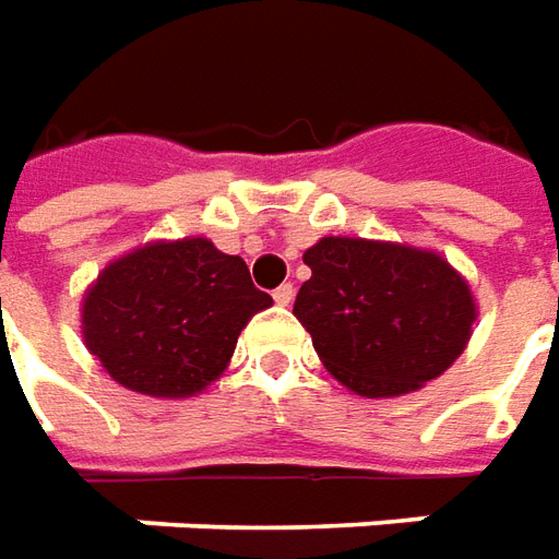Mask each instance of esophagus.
<instances>
[{"label":"esophagus","mask_w":559,"mask_h":559,"mask_svg":"<svg viewBox=\"0 0 559 559\" xmlns=\"http://www.w3.org/2000/svg\"><path fill=\"white\" fill-rule=\"evenodd\" d=\"M292 298H295V288H292V283H283V286L273 292V301L280 304V307H288Z\"/></svg>","instance_id":"34e87169"}]
</instances>
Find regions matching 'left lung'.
<instances>
[{"instance_id":"left-lung-1","label":"left lung","mask_w":559,"mask_h":559,"mask_svg":"<svg viewBox=\"0 0 559 559\" xmlns=\"http://www.w3.org/2000/svg\"><path fill=\"white\" fill-rule=\"evenodd\" d=\"M295 317L346 390L392 399L441 377L472 337L475 295L444 258L402 242L322 237Z\"/></svg>"}]
</instances>
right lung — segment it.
I'll return each instance as SVG.
<instances>
[{"label":"right lung","mask_w":559,"mask_h":559,"mask_svg":"<svg viewBox=\"0 0 559 559\" xmlns=\"http://www.w3.org/2000/svg\"><path fill=\"white\" fill-rule=\"evenodd\" d=\"M271 304L240 255L206 237L160 240L106 264L81 304V334L121 386L188 399L228 368L246 322Z\"/></svg>","instance_id":"add662e5"}]
</instances>
